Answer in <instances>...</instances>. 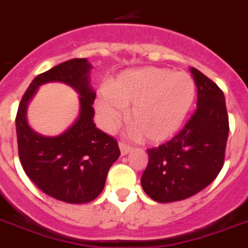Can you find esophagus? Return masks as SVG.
Listing matches in <instances>:
<instances>
[{
    "label": "esophagus",
    "mask_w": 248,
    "mask_h": 248,
    "mask_svg": "<svg viewBox=\"0 0 248 248\" xmlns=\"http://www.w3.org/2000/svg\"><path fill=\"white\" fill-rule=\"evenodd\" d=\"M118 145H120V150H121V155H127L128 154V152H130L131 150H132V147H131L130 145H127L126 142H124V141H120V143H118Z\"/></svg>",
    "instance_id": "esophagus-1"
}]
</instances>
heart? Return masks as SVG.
I'll return each instance as SVG.
<instances>
[{
  "instance_id": "heart-1",
  "label": "heart",
  "mask_w": 248,
  "mask_h": 248,
  "mask_svg": "<svg viewBox=\"0 0 248 248\" xmlns=\"http://www.w3.org/2000/svg\"><path fill=\"white\" fill-rule=\"evenodd\" d=\"M195 100V82L185 72L145 67L126 71L100 94L98 112L107 128L131 107L130 124L148 142L166 141L178 131Z\"/></svg>"
}]
</instances>
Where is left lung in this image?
<instances>
[{"label":"left lung","instance_id":"1","mask_svg":"<svg viewBox=\"0 0 248 248\" xmlns=\"http://www.w3.org/2000/svg\"><path fill=\"white\" fill-rule=\"evenodd\" d=\"M197 86V107L184 128L169 142L148 148L142 188L161 203L199 193L217 177L225 163L228 115L222 90L191 67Z\"/></svg>","mask_w":248,"mask_h":248}]
</instances>
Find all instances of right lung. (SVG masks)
Masks as SVG:
<instances>
[{
  "label": "right lung",
  "instance_id": "1",
  "mask_svg": "<svg viewBox=\"0 0 248 248\" xmlns=\"http://www.w3.org/2000/svg\"><path fill=\"white\" fill-rule=\"evenodd\" d=\"M90 70L86 59H72L40 73L26 90L16 115L18 156L26 175L46 195L68 203L96 199L121 154L116 139L93 124L96 93L88 86ZM55 80L72 85L81 94V113L64 134L45 138L31 130L25 107L38 85Z\"/></svg>",
  "mask_w": 248,
  "mask_h": 248
}]
</instances>
